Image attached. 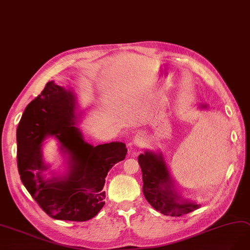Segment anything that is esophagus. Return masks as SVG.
Listing matches in <instances>:
<instances>
[{
	"label": "esophagus",
	"mask_w": 250,
	"mask_h": 250,
	"mask_svg": "<svg viewBox=\"0 0 250 250\" xmlns=\"http://www.w3.org/2000/svg\"><path fill=\"white\" fill-rule=\"evenodd\" d=\"M147 139H148V137H147L145 132H140L138 133L135 137V140H134V144L138 147H143L144 145H146Z\"/></svg>",
	"instance_id": "1"
}]
</instances>
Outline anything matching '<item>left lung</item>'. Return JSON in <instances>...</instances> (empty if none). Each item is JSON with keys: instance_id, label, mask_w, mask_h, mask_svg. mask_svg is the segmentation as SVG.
<instances>
[{"instance_id": "obj_1", "label": "left lung", "mask_w": 250, "mask_h": 250, "mask_svg": "<svg viewBox=\"0 0 250 250\" xmlns=\"http://www.w3.org/2000/svg\"><path fill=\"white\" fill-rule=\"evenodd\" d=\"M138 162L143 178V195L147 202L162 214L180 216L197 210L196 203L181 201L174 189L162 154L146 151L140 154Z\"/></svg>"}]
</instances>
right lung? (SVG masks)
Here are the masks:
<instances>
[{
    "mask_svg": "<svg viewBox=\"0 0 250 250\" xmlns=\"http://www.w3.org/2000/svg\"><path fill=\"white\" fill-rule=\"evenodd\" d=\"M75 99L70 91L48 82L26 106L17 127V167L23 186L42 210L60 220L85 221L103 208L105 177L125 160V144L92 146L84 142L74 125ZM48 134L58 138L70 154V172L64 179L45 182L40 144Z\"/></svg>",
    "mask_w": 250,
    "mask_h": 250,
    "instance_id": "obj_1",
    "label": "right lung"
}]
</instances>
